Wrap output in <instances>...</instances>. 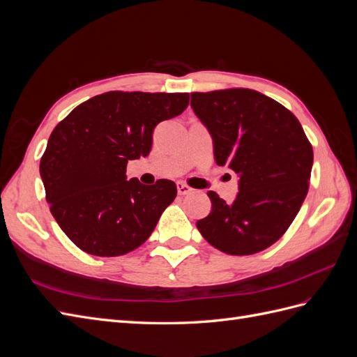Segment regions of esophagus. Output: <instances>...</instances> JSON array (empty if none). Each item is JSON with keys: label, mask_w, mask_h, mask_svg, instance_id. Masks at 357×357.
I'll use <instances>...</instances> for the list:
<instances>
[{"label": "esophagus", "mask_w": 357, "mask_h": 357, "mask_svg": "<svg viewBox=\"0 0 357 357\" xmlns=\"http://www.w3.org/2000/svg\"><path fill=\"white\" fill-rule=\"evenodd\" d=\"M177 192H178V195L185 197V195H189V193H192V192H193V189H192L190 186H188L186 183H181V181H178V183H177Z\"/></svg>", "instance_id": "1"}]
</instances>
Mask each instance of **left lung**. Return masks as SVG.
I'll use <instances>...</instances> for the list:
<instances>
[{
  "label": "left lung",
  "mask_w": 357,
  "mask_h": 357,
  "mask_svg": "<svg viewBox=\"0 0 357 357\" xmlns=\"http://www.w3.org/2000/svg\"><path fill=\"white\" fill-rule=\"evenodd\" d=\"M190 96L193 112L213 137L218 165L240 176L234 202L208 192L213 208L197 228L226 255L262 252L282 238L307 197L310 139L294 113L257 91L231 88Z\"/></svg>",
  "instance_id": "obj_1"
}]
</instances>
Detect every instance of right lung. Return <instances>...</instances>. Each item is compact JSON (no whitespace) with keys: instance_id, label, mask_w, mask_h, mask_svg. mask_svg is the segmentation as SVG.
I'll return each mask as SVG.
<instances>
[{"instance_id":"add662e5","label":"right lung","mask_w":357,"mask_h":357,"mask_svg":"<svg viewBox=\"0 0 357 357\" xmlns=\"http://www.w3.org/2000/svg\"><path fill=\"white\" fill-rule=\"evenodd\" d=\"M189 105V93L110 91L82 102L53 129L40 160L50 213L80 250L122 256L142 245L177 197L171 180H126L146 158L155 126Z\"/></svg>"}]
</instances>
